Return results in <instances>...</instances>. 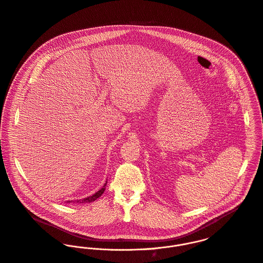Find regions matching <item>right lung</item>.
Wrapping results in <instances>:
<instances>
[{
	"mask_svg": "<svg viewBox=\"0 0 263 263\" xmlns=\"http://www.w3.org/2000/svg\"><path fill=\"white\" fill-rule=\"evenodd\" d=\"M105 185H106V183H105V185H104V187L101 189V190H99L97 193H95L93 195H91V196H89V197H87V198H83V199H81V200H77L76 202L77 203H89V202H92V201H95V200H97L99 197H101L102 196V194L105 192ZM70 202H74L73 200H70V201H67V203H70Z\"/></svg>",
	"mask_w": 263,
	"mask_h": 263,
	"instance_id": "1",
	"label": "right lung"
}]
</instances>
